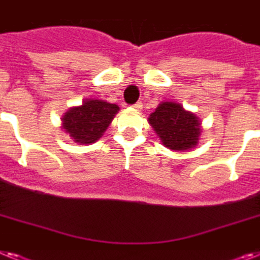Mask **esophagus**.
Instances as JSON below:
<instances>
[{
  "label": "esophagus",
  "instance_id": "1",
  "mask_svg": "<svg viewBox=\"0 0 260 260\" xmlns=\"http://www.w3.org/2000/svg\"><path fill=\"white\" fill-rule=\"evenodd\" d=\"M132 107H134V108H135V110H136V111H140L141 108H143V104H141L140 102H137V103L134 104V106H132Z\"/></svg>",
  "mask_w": 260,
  "mask_h": 260
}]
</instances>
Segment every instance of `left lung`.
Returning a JSON list of instances; mask_svg holds the SVG:
<instances>
[{"label": "left lung", "mask_w": 260, "mask_h": 260, "mask_svg": "<svg viewBox=\"0 0 260 260\" xmlns=\"http://www.w3.org/2000/svg\"><path fill=\"white\" fill-rule=\"evenodd\" d=\"M148 121L160 137L161 143L172 150H187L197 147L201 136V121L180 103L162 102Z\"/></svg>", "instance_id": "8db88e82"}]
</instances>
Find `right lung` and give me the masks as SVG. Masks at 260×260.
<instances>
[{
	"label": "right lung",
	"mask_w": 260,
	"mask_h": 260,
	"mask_svg": "<svg viewBox=\"0 0 260 260\" xmlns=\"http://www.w3.org/2000/svg\"><path fill=\"white\" fill-rule=\"evenodd\" d=\"M119 112L116 104L99 99L83 100L82 106L71 107L62 116V129L75 143L84 145L98 141Z\"/></svg>",
	"instance_id": "right-lung-1"
}]
</instances>
